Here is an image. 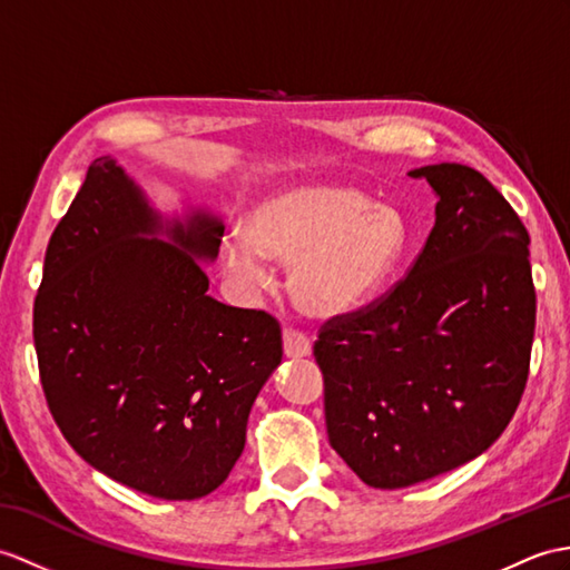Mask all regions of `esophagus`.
<instances>
[{"label": "esophagus", "mask_w": 570, "mask_h": 570, "mask_svg": "<svg viewBox=\"0 0 570 570\" xmlns=\"http://www.w3.org/2000/svg\"><path fill=\"white\" fill-rule=\"evenodd\" d=\"M284 354L291 360H301V356L311 354V340L306 333L296 327H284Z\"/></svg>", "instance_id": "34e87169"}]
</instances>
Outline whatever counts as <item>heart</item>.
<instances>
[{
    "mask_svg": "<svg viewBox=\"0 0 570 570\" xmlns=\"http://www.w3.org/2000/svg\"><path fill=\"white\" fill-rule=\"evenodd\" d=\"M405 247L393 208L350 187H301L269 198L247 218V233L223 237V262L247 288L272 282L269 261L291 264L288 286L315 317L345 315L372 298Z\"/></svg>",
    "mask_w": 570,
    "mask_h": 570,
    "instance_id": "heart-1",
    "label": "heart"
}]
</instances>
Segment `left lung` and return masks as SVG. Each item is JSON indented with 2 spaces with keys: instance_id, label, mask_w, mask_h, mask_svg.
I'll list each match as a JSON object with an SVG mask.
<instances>
[{
  "instance_id": "1",
  "label": "left lung",
  "mask_w": 570,
  "mask_h": 570,
  "mask_svg": "<svg viewBox=\"0 0 570 570\" xmlns=\"http://www.w3.org/2000/svg\"><path fill=\"white\" fill-rule=\"evenodd\" d=\"M436 218L403 279L317 330L330 444L366 485L452 471L505 432L527 386L529 233L473 167L428 165Z\"/></svg>"
}]
</instances>
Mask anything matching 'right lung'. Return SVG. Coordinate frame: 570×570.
Here are the masks:
<instances>
[{
    "mask_svg": "<svg viewBox=\"0 0 570 570\" xmlns=\"http://www.w3.org/2000/svg\"><path fill=\"white\" fill-rule=\"evenodd\" d=\"M109 157L50 235L33 301L38 374L50 415L87 464L134 491L196 500L228 479L247 415L282 364L267 311L210 298L193 257H216V218L175 223L171 243Z\"/></svg>",
    "mask_w": 570,
    "mask_h": 570,
    "instance_id": "add662e5",
    "label": "right lung"
}]
</instances>
